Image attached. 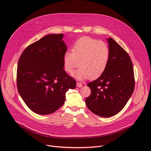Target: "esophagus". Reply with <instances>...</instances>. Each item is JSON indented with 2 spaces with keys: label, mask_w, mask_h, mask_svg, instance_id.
I'll list each match as a JSON object with an SVG mask.
<instances>
[{
  "label": "esophagus",
  "mask_w": 151,
  "mask_h": 151,
  "mask_svg": "<svg viewBox=\"0 0 151 151\" xmlns=\"http://www.w3.org/2000/svg\"><path fill=\"white\" fill-rule=\"evenodd\" d=\"M76 86L78 87V88H81V87L83 86V84L81 83H80V82H77L76 83Z\"/></svg>",
  "instance_id": "34e87169"
}]
</instances>
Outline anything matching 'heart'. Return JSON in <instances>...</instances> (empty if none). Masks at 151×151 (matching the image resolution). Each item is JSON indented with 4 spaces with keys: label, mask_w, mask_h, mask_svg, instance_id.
Masks as SVG:
<instances>
[{
    "label": "heart",
    "mask_w": 151,
    "mask_h": 151,
    "mask_svg": "<svg viewBox=\"0 0 151 151\" xmlns=\"http://www.w3.org/2000/svg\"><path fill=\"white\" fill-rule=\"evenodd\" d=\"M71 51H67L63 54V68L71 74L80 67L73 75L76 78L94 80L104 73L108 66L110 53L105 42L88 37H82L75 43Z\"/></svg>",
    "instance_id": "obj_1"
}]
</instances>
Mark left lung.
Masks as SVG:
<instances>
[{"mask_svg": "<svg viewBox=\"0 0 151 151\" xmlns=\"http://www.w3.org/2000/svg\"><path fill=\"white\" fill-rule=\"evenodd\" d=\"M108 42L110 53L108 66L96 80L87 84L91 93L86 99V106L92 113L104 117L119 113L134 89V71L129 55L112 38Z\"/></svg>", "mask_w": 151, "mask_h": 151, "instance_id": "8db88e82", "label": "left lung"}]
</instances>
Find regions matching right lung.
Returning a JSON list of instances; mask_svg holds the SVG:
<instances>
[{
	"instance_id": "right-lung-1",
	"label": "right lung",
	"mask_w": 151,
	"mask_h": 151,
	"mask_svg": "<svg viewBox=\"0 0 151 151\" xmlns=\"http://www.w3.org/2000/svg\"><path fill=\"white\" fill-rule=\"evenodd\" d=\"M63 34H50L30 44L18 60V91L26 105L42 115L51 114L65 101L76 81L63 70V56L67 47Z\"/></svg>"
}]
</instances>
